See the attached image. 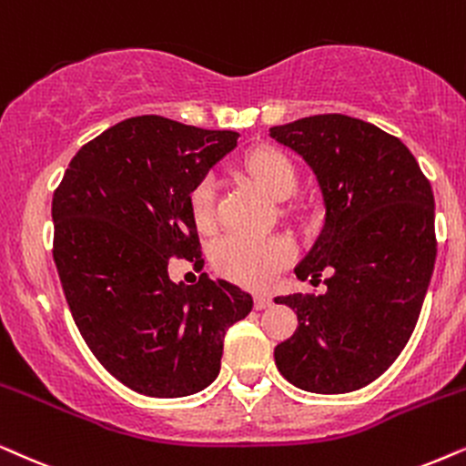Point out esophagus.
Returning <instances> with one entry per match:
<instances>
[{
  "label": "esophagus",
  "instance_id": "34e87169",
  "mask_svg": "<svg viewBox=\"0 0 466 466\" xmlns=\"http://www.w3.org/2000/svg\"><path fill=\"white\" fill-rule=\"evenodd\" d=\"M270 305H272V300L268 296H262V294L256 296V309H258V311H264V309H268Z\"/></svg>",
  "mask_w": 466,
  "mask_h": 466
}]
</instances>
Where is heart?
I'll list each match as a JSON object with an SVG mask.
<instances>
[{
	"label": "heart",
	"mask_w": 466,
	"mask_h": 466,
	"mask_svg": "<svg viewBox=\"0 0 466 466\" xmlns=\"http://www.w3.org/2000/svg\"><path fill=\"white\" fill-rule=\"evenodd\" d=\"M245 172L253 183L283 202L296 194L298 175L294 164L275 148H258L245 159ZM217 181L213 175L202 177L189 191V210L198 229L208 232L215 226ZM294 259V245L285 237H249L228 234L213 247V264L219 275L245 288H268L279 272Z\"/></svg>",
	"instance_id": "heart-1"
}]
</instances>
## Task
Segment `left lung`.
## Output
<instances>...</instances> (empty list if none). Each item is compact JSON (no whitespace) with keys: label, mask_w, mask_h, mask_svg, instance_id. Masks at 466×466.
Listing matches in <instances>:
<instances>
[{"label":"left lung","mask_w":466,"mask_h":466,"mask_svg":"<svg viewBox=\"0 0 466 466\" xmlns=\"http://www.w3.org/2000/svg\"><path fill=\"white\" fill-rule=\"evenodd\" d=\"M268 136L307 161L326 208L294 272L311 283L328 272V291L275 298L298 315L277 369L307 392H353L386 373L420 318L437 258L431 183L399 138L353 116H305Z\"/></svg>","instance_id":"8db88e82"}]
</instances>
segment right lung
Returning a JSON list of instances; mask_svg holds the SVG:
<instances>
[{
  "label": "right lung",
  "mask_w": 466,
  "mask_h": 466,
  "mask_svg": "<svg viewBox=\"0 0 466 466\" xmlns=\"http://www.w3.org/2000/svg\"><path fill=\"white\" fill-rule=\"evenodd\" d=\"M237 132L132 116L80 148L53 196V258L67 307L115 380L155 399L204 390L228 328L253 298L202 272L168 277L170 258L202 266L189 191L237 147Z\"/></svg>",
  "instance_id": "add662e5"
}]
</instances>
